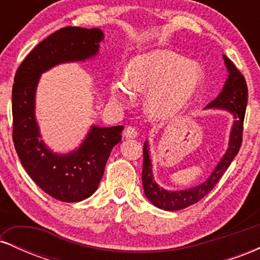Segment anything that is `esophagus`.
Masks as SVG:
<instances>
[{
	"mask_svg": "<svg viewBox=\"0 0 260 260\" xmlns=\"http://www.w3.org/2000/svg\"><path fill=\"white\" fill-rule=\"evenodd\" d=\"M123 136L126 137L128 139H133V138H137V136H138V131L134 127H127L126 129H124V133Z\"/></svg>",
	"mask_w": 260,
	"mask_h": 260,
	"instance_id": "esophagus-1",
	"label": "esophagus"
}]
</instances>
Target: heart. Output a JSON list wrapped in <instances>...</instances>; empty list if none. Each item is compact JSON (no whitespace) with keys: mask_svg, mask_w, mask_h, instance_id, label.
I'll use <instances>...</instances> for the list:
<instances>
[{"mask_svg":"<svg viewBox=\"0 0 260 260\" xmlns=\"http://www.w3.org/2000/svg\"><path fill=\"white\" fill-rule=\"evenodd\" d=\"M204 83V70L169 49H155L134 56L127 64L124 82L111 83V96L118 104L128 99V89L147 92L145 109L151 118L166 121L192 103Z\"/></svg>","mask_w":260,"mask_h":260,"instance_id":"b5f03b06","label":"heart"}]
</instances>
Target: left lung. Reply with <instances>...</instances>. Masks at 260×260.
<instances>
[{
  "instance_id": "obj_1",
  "label": "left lung",
  "mask_w": 260,
  "mask_h": 260,
  "mask_svg": "<svg viewBox=\"0 0 260 260\" xmlns=\"http://www.w3.org/2000/svg\"><path fill=\"white\" fill-rule=\"evenodd\" d=\"M222 58L229 73L228 79H226L220 94L205 106V110H223V111H228L232 115L234 123H232L231 131H230L229 147L226 149L223 156L217 162L215 169L213 170V172L204 182H202L198 186L187 188V189L168 190L160 187L154 180L149 142L147 140L144 143V148H143L144 162H143L142 181L145 197L156 208L162 209V210L176 211L201 201L203 197L207 196L215 187V184L220 181V178L225 174L230 164L232 162V160L235 159L238 150H240L241 144H242L243 120L244 113H246L247 100H248V89H247L244 77L236 68V66L225 55H222Z\"/></svg>"
}]
</instances>
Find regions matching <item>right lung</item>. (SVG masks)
<instances>
[{
  "label": "right lung",
  "mask_w": 260,
  "mask_h": 260,
  "mask_svg": "<svg viewBox=\"0 0 260 260\" xmlns=\"http://www.w3.org/2000/svg\"><path fill=\"white\" fill-rule=\"evenodd\" d=\"M104 31L66 26L41 41L18 68L12 90L13 143L23 168L45 193L61 202L89 198L98 189L112 148L121 142L123 126L92 124L79 147L55 153L44 142L35 116L41 74L55 66L85 62L99 53Z\"/></svg>",
  "instance_id": "obj_1"
}]
</instances>
